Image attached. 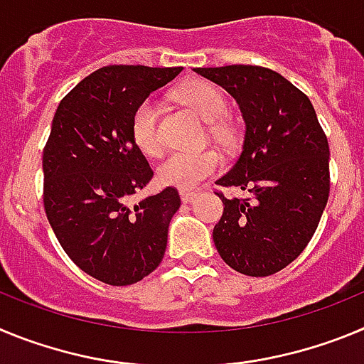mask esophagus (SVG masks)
Instances as JSON below:
<instances>
[{"label": "esophagus", "instance_id": "1", "mask_svg": "<svg viewBox=\"0 0 364 364\" xmlns=\"http://www.w3.org/2000/svg\"><path fill=\"white\" fill-rule=\"evenodd\" d=\"M198 193L197 191H180V198H182V202L184 204H189V202H193L195 198H197Z\"/></svg>", "mask_w": 364, "mask_h": 364}]
</instances>
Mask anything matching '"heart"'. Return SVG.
<instances>
[{
    "label": "heart",
    "mask_w": 364,
    "mask_h": 364,
    "mask_svg": "<svg viewBox=\"0 0 364 364\" xmlns=\"http://www.w3.org/2000/svg\"><path fill=\"white\" fill-rule=\"evenodd\" d=\"M176 100L195 111L202 120L217 122L228 111L226 96L217 85L210 82L186 83L175 92ZM211 133L217 138H226V129L213 125ZM131 136L142 153L156 156L162 151L160 134V107L153 98L144 100L131 118ZM220 167V156L217 151H175L160 164L159 178L162 184L178 189H193L204 178L213 175Z\"/></svg>",
    "instance_id": "1"
}]
</instances>
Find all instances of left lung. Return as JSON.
<instances>
[{"label": "left lung", "instance_id": "left-lung-1", "mask_svg": "<svg viewBox=\"0 0 364 364\" xmlns=\"http://www.w3.org/2000/svg\"><path fill=\"white\" fill-rule=\"evenodd\" d=\"M239 104L246 136L239 160L215 182L246 191L226 198L213 242L230 268L268 277L294 262L314 237L330 195V147L308 96L257 65L197 67Z\"/></svg>", "mask_w": 364, "mask_h": 364}]
</instances>
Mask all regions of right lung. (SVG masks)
Returning <instances> with one entry per match:
<instances>
[{"instance_id": "right-lung-1", "label": "right lung", "mask_w": 364, "mask_h": 364, "mask_svg": "<svg viewBox=\"0 0 364 364\" xmlns=\"http://www.w3.org/2000/svg\"><path fill=\"white\" fill-rule=\"evenodd\" d=\"M182 67L107 65L60 102L43 147V208L63 252L111 286L142 281L162 262L178 191L166 188L134 208L153 178L131 136V118Z\"/></svg>"}]
</instances>
